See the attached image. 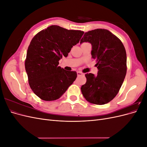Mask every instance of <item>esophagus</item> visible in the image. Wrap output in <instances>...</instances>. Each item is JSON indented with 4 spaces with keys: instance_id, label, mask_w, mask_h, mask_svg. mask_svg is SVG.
Instances as JSON below:
<instances>
[{
    "instance_id": "1",
    "label": "esophagus",
    "mask_w": 147,
    "mask_h": 147,
    "mask_svg": "<svg viewBox=\"0 0 147 147\" xmlns=\"http://www.w3.org/2000/svg\"><path fill=\"white\" fill-rule=\"evenodd\" d=\"M77 75H78V76H82V75H84V74L83 72H80V71H78V72H77Z\"/></svg>"
}]
</instances>
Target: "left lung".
Masks as SVG:
<instances>
[{"instance_id": "obj_1", "label": "left lung", "mask_w": 147, "mask_h": 147, "mask_svg": "<svg viewBox=\"0 0 147 147\" xmlns=\"http://www.w3.org/2000/svg\"><path fill=\"white\" fill-rule=\"evenodd\" d=\"M92 45L91 55L98 69L97 76L86 74V82L81 87L85 99L104 105L117 95L127 71L126 52L121 41L109 30L97 29L84 33L80 43Z\"/></svg>"}]
</instances>
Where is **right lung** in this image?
<instances>
[{
  "label": "right lung",
  "instance_id": "right-lung-1",
  "mask_svg": "<svg viewBox=\"0 0 147 147\" xmlns=\"http://www.w3.org/2000/svg\"><path fill=\"white\" fill-rule=\"evenodd\" d=\"M83 34L82 30L52 25L33 37L28 49L25 69L31 90L39 98L45 101L59 99L75 80L77 72L61 68L59 61L68 56Z\"/></svg>",
  "mask_w": 147,
  "mask_h": 147
}]
</instances>
